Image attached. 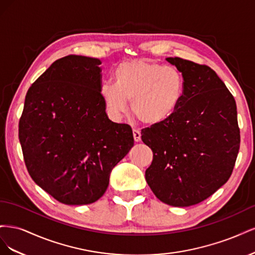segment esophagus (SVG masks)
Instances as JSON below:
<instances>
[{"label": "esophagus", "mask_w": 255, "mask_h": 255, "mask_svg": "<svg viewBox=\"0 0 255 255\" xmlns=\"http://www.w3.org/2000/svg\"><path fill=\"white\" fill-rule=\"evenodd\" d=\"M133 136H134V140L136 142L140 141V139H141V133H140L139 129H133Z\"/></svg>", "instance_id": "obj_1"}]
</instances>
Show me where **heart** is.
Listing matches in <instances>:
<instances>
[{"instance_id":"1","label":"heart","mask_w":255,"mask_h":255,"mask_svg":"<svg viewBox=\"0 0 255 255\" xmlns=\"http://www.w3.org/2000/svg\"><path fill=\"white\" fill-rule=\"evenodd\" d=\"M113 83L100 88V97L114 120L122 118L130 101L132 113L141 122L157 126L170 119L184 97L182 73L172 66L145 60L122 61L113 71Z\"/></svg>"}]
</instances>
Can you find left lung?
Wrapping results in <instances>:
<instances>
[{
  "mask_svg": "<svg viewBox=\"0 0 255 255\" xmlns=\"http://www.w3.org/2000/svg\"><path fill=\"white\" fill-rule=\"evenodd\" d=\"M185 82L172 117L141 130L153 151L145 181L168 205H195L212 196L232 174L241 143L233 96L210 67L166 58Z\"/></svg>",
  "mask_w": 255,
  "mask_h": 255,
  "instance_id": "left-lung-1",
  "label": "left lung"
}]
</instances>
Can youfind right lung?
Segmentation results:
<instances>
[{
	"instance_id": "add662e5",
	"label": "right lung",
	"mask_w": 255,
	"mask_h": 255,
	"mask_svg": "<svg viewBox=\"0 0 255 255\" xmlns=\"http://www.w3.org/2000/svg\"><path fill=\"white\" fill-rule=\"evenodd\" d=\"M100 64L81 55L54 61L29 87L19 122L29 175L68 205L101 198L113 168L134 145L130 127L105 113Z\"/></svg>"
}]
</instances>
